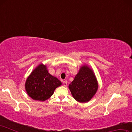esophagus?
I'll return each mask as SVG.
<instances>
[{"instance_id":"34e87169","label":"esophagus","mask_w":132,"mask_h":132,"mask_svg":"<svg viewBox=\"0 0 132 132\" xmlns=\"http://www.w3.org/2000/svg\"><path fill=\"white\" fill-rule=\"evenodd\" d=\"M63 86H64V87L67 86V85H68V84H67L66 81H63Z\"/></svg>"}]
</instances>
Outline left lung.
I'll return each instance as SVG.
<instances>
[{
  "mask_svg": "<svg viewBox=\"0 0 132 132\" xmlns=\"http://www.w3.org/2000/svg\"><path fill=\"white\" fill-rule=\"evenodd\" d=\"M69 88L77 101L82 103L90 101L98 88L97 79L93 69L87 64L80 67Z\"/></svg>",
  "mask_w": 132,
  "mask_h": 132,
  "instance_id": "1",
  "label": "left lung"
}]
</instances>
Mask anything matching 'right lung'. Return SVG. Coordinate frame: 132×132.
<instances>
[{
	"instance_id": "right-lung-1",
	"label": "right lung",
	"mask_w": 132,
	"mask_h": 132,
	"mask_svg": "<svg viewBox=\"0 0 132 132\" xmlns=\"http://www.w3.org/2000/svg\"><path fill=\"white\" fill-rule=\"evenodd\" d=\"M61 85V81L57 78L48 73L46 65L41 63L28 76L26 81L25 89L28 95L32 99L45 101Z\"/></svg>"
}]
</instances>
